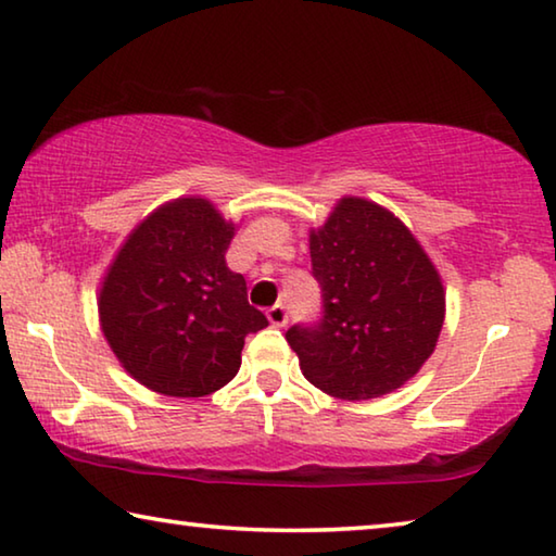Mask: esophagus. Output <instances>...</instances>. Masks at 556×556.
<instances>
[{"label": "esophagus", "instance_id": "obj_1", "mask_svg": "<svg viewBox=\"0 0 556 556\" xmlns=\"http://www.w3.org/2000/svg\"><path fill=\"white\" fill-rule=\"evenodd\" d=\"M267 318H269V324L275 326V328H285L287 321H289L287 306L285 304H275L271 308H267Z\"/></svg>", "mask_w": 556, "mask_h": 556}]
</instances>
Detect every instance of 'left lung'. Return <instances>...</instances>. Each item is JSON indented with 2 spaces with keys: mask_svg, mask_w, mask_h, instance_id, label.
<instances>
[{
  "mask_svg": "<svg viewBox=\"0 0 556 556\" xmlns=\"http://www.w3.org/2000/svg\"><path fill=\"white\" fill-rule=\"evenodd\" d=\"M308 250L324 312L287 331L304 378L348 402L397 390L434 353L444 326L437 267L407 225L355 195L312 230Z\"/></svg>",
  "mask_w": 556,
  "mask_h": 556,
  "instance_id": "left-lung-1",
  "label": "left lung"
}]
</instances>
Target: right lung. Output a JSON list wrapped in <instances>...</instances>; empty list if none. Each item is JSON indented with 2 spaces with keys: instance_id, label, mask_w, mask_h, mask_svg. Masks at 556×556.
Segmentation results:
<instances>
[{
  "instance_id": "right-lung-1",
  "label": "right lung",
  "mask_w": 556,
  "mask_h": 556,
  "mask_svg": "<svg viewBox=\"0 0 556 556\" xmlns=\"http://www.w3.org/2000/svg\"><path fill=\"white\" fill-rule=\"evenodd\" d=\"M235 225L205 199H176L137 225L100 289V326L131 378L203 397L240 370L244 338L269 321L225 265Z\"/></svg>"
}]
</instances>
